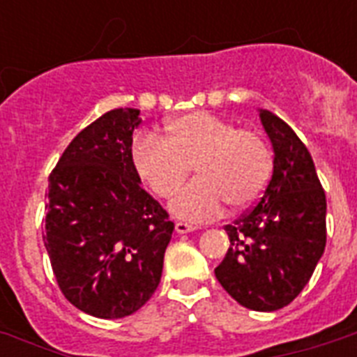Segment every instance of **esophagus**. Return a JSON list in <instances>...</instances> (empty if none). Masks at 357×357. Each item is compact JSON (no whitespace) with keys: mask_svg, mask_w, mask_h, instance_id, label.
Returning a JSON list of instances; mask_svg holds the SVG:
<instances>
[{"mask_svg":"<svg viewBox=\"0 0 357 357\" xmlns=\"http://www.w3.org/2000/svg\"><path fill=\"white\" fill-rule=\"evenodd\" d=\"M196 226H192V224H187V222H176V231H178L179 235L181 234H190V231H195Z\"/></svg>","mask_w":357,"mask_h":357,"instance_id":"34e87169","label":"esophagus"}]
</instances>
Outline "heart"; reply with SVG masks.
I'll use <instances>...</instances> for the list:
<instances>
[{
  "instance_id": "obj_1",
  "label": "heart",
  "mask_w": 357,
  "mask_h": 357,
  "mask_svg": "<svg viewBox=\"0 0 357 357\" xmlns=\"http://www.w3.org/2000/svg\"><path fill=\"white\" fill-rule=\"evenodd\" d=\"M131 157L146 187L161 198H170L195 167L198 179L170 202L174 217L189 222L220 217L226 204L235 211L248 209L272 174V151L259 133L204 111L170 120L165 139L139 135Z\"/></svg>"
}]
</instances>
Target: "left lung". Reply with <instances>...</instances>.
Segmentation results:
<instances>
[{
	"mask_svg": "<svg viewBox=\"0 0 357 357\" xmlns=\"http://www.w3.org/2000/svg\"><path fill=\"white\" fill-rule=\"evenodd\" d=\"M271 139L272 178L259 202L226 226L229 248L215 276L254 311L291 304L307 285L326 246V195L304 142L276 114L259 109Z\"/></svg>",
	"mask_w": 357,
	"mask_h": 357,
	"instance_id": "left-lung-1",
	"label": "left lung"
}]
</instances>
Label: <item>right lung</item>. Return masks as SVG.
<instances>
[{
    "instance_id": "right-lung-1",
    "label": "right lung",
    "mask_w": 357,
    "mask_h": 357,
    "mask_svg": "<svg viewBox=\"0 0 357 357\" xmlns=\"http://www.w3.org/2000/svg\"><path fill=\"white\" fill-rule=\"evenodd\" d=\"M139 109L77 133L50 176L44 246L63 294L86 315L122 319L151 298L174 222L142 187L131 144Z\"/></svg>"
}]
</instances>
